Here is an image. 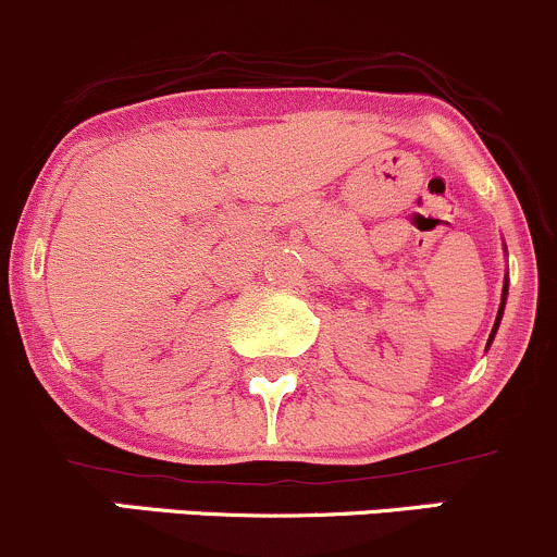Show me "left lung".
I'll use <instances>...</instances> for the list:
<instances>
[{
  "mask_svg": "<svg viewBox=\"0 0 557 557\" xmlns=\"http://www.w3.org/2000/svg\"><path fill=\"white\" fill-rule=\"evenodd\" d=\"M505 298H507V277H505V285H503V304H499V311H497V320H494V327H492V335H488V344L494 341V335H497V327H499V320H503V311H505Z\"/></svg>",
  "mask_w": 557,
  "mask_h": 557,
  "instance_id": "1",
  "label": "left lung"
}]
</instances>
